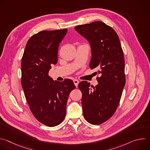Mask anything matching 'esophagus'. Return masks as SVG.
Returning <instances> with one entry per match:
<instances>
[{
	"label": "esophagus",
	"instance_id": "34e87169",
	"mask_svg": "<svg viewBox=\"0 0 150 150\" xmlns=\"http://www.w3.org/2000/svg\"><path fill=\"white\" fill-rule=\"evenodd\" d=\"M74 84H75V86L77 87H78V83H79V81L78 79H74Z\"/></svg>",
	"mask_w": 150,
	"mask_h": 150
}]
</instances>
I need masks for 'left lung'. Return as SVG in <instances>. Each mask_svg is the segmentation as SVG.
Returning a JSON list of instances; mask_svg holds the SVG:
<instances>
[{"label": "left lung", "mask_w": 150, "mask_h": 150, "mask_svg": "<svg viewBox=\"0 0 150 150\" xmlns=\"http://www.w3.org/2000/svg\"><path fill=\"white\" fill-rule=\"evenodd\" d=\"M75 30L90 42V67L98 69L100 75L96 87L86 81L78 84L83 115L88 123L100 125L113 115L120 100L126 81L123 52L116 31L101 21L78 25Z\"/></svg>", "instance_id": "1"}]
</instances>
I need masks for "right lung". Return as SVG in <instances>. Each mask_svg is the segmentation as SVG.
Returning a JSON list of instances; mask_svg holds the SVG:
<instances>
[{
  "label": "right lung",
  "instance_id": "add662e5",
  "mask_svg": "<svg viewBox=\"0 0 150 150\" xmlns=\"http://www.w3.org/2000/svg\"><path fill=\"white\" fill-rule=\"evenodd\" d=\"M68 29L41 31L26 45L21 62V84L35 119L47 126L59 125L66 116L68 96L76 87L72 80L54 81L49 76L57 62L60 42Z\"/></svg>",
  "mask_w": 150,
  "mask_h": 150
}]
</instances>
